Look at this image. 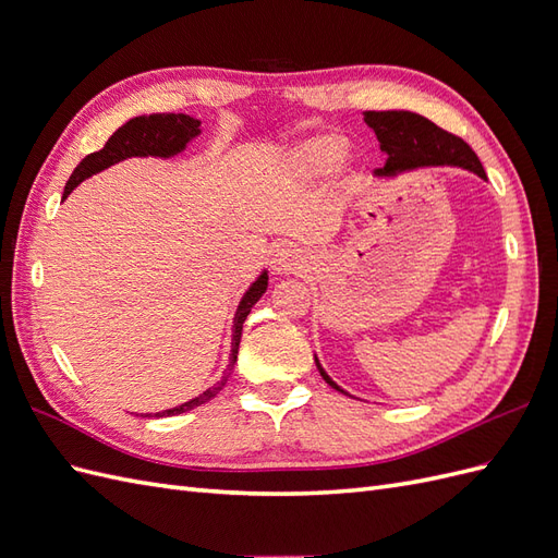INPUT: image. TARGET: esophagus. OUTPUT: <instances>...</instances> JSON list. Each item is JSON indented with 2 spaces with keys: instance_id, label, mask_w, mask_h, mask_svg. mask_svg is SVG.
I'll return each instance as SVG.
<instances>
[{
  "instance_id": "esophagus-1",
  "label": "esophagus",
  "mask_w": 558,
  "mask_h": 558,
  "mask_svg": "<svg viewBox=\"0 0 558 558\" xmlns=\"http://www.w3.org/2000/svg\"><path fill=\"white\" fill-rule=\"evenodd\" d=\"M310 267V260L305 253H302V248L289 244V246H281L277 253H275V260H272V269L275 275H281V277H289V275H300L305 272V269Z\"/></svg>"
}]
</instances>
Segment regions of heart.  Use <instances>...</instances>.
I'll list each match as a JSON object with an SVG mask.
<instances>
[{"instance_id": "obj_1", "label": "heart", "mask_w": 558, "mask_h": 558, "mask_svg": "<svg viewBox=\"0 0 558 558\" xmlns=\"http://www.w3.org/2000/svg\"><path fill=\"white\" fill-rule=\"evenodd\" d=\"M347 156V142L337 134H316L300 142L289 154V167L298 179L316 181L326 179L340 167Z\"/></svg>"}]
</instances>
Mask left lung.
<instances>
[{"label": "left lung", "mask_w": 558, "mask_h": 558, "mask_svg": "<svg viewBox=\"0 0 558 558\" xmlns=\"http://www.w3.org/2000/svg\"><path fill=\"white\" fill-rule=\"evenodd\" d=\"M365 123L375 130L379 148L388 156L386 165L375 170V177H398L402 172L416 170V167L453 165L486 179V172L475 150L461 137L437 128L424 116L414 111H365ZM314 361L326 384L332 386L335 391L349 396L344 388H340L328 377L318 359Z\"/></svg>", "instance_id": "8db88e82"}]
</instances>
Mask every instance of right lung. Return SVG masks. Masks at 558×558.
Returning <instances> with one entry per match:
<instances>
[{
  "label": "right lung",
  "mask_w": 558,
  "mask_h": 558,
  "mask_svg": "<svg viewBox=\"0 0 558 558\" xmlns=\"http://www.w3.org/2000/svg\"><path fill=\"white\" fill-rule=\"evenodd\" d=\"M199 134V121L197 118H191L185 113H150V116H137L128 121L125 125L118 128L109 142L105 144V148L95 150V154L83 158L76 170L72 172L70 181L64 185L62 199L70 195L81 181H86L88 177L107 170V167L121 162L125 158H172L181 150L189 146ZM267 291V269H263L260 277L248 286V291L244 293V298L240 300V307L234 312L232 318V349H230V363L226 367V375L221 377V381H216L214 386H209L205 393H199L197 398L179 404V408L165 410V412H156V414H146V416H174V414H183L189 410L199 408V404L209 402L221 388L226 386L228 377L232 375L234 361H238V351H240V340H242V328L244 320L251 312V307L263 298V293Z\"/></svg>",
  "instance_id": "obj_1"
}]
</instances>
